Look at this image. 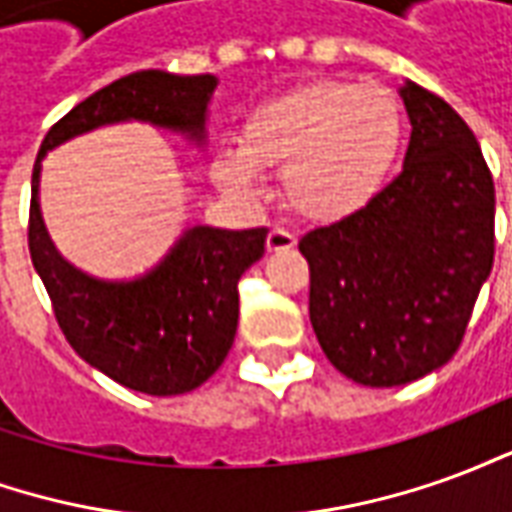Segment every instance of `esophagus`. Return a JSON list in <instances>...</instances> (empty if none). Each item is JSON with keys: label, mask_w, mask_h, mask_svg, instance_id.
<instances>
[{"label": "esophagus", "mask_w": 512, "mask_h": 512, "mask_svg": "<svg viewBox=\"0 0 512 512\" xmlns=\"http://www.w3.org/2000/svg\"><path fill=\"white\" fill-rule=\"evenodd\" d=\"M268 252H285V249H293L296 246V235L288 233V230H282V227H274L266 238Z\"/></svg>", "instance_id": "esophagus-1"}]
</instances>
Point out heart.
<instances>
[{
  "label": "heart",
  "instance_id": "heart-1",
  "mask_svg": "<svg viewBox=\"0 0 512 512\" xmlns=\"http://www.w3.org/2000/svg\"><path fill=\"white\" fill-rule=\"evenodd\" d=\"M403 117L395 95L354 82H312L246 115L238 145L219 147L211 172L235 194L282 167V194L312 222H340L376 197L395 167Z\"/></svg>",
  "mask_w": 512,
  "mask_h": 512
}]
</instances>
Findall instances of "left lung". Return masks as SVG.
Listing matches in <instances>:
<instances>
[{"label": "left lung", "mask_w": 512, "mask_h": 512, "mask_svg": "<svg viewBox=\"0 0 512 512\" xmlns=\"http://www.w3.org/2000/svg\"><path fill=\"white\" fill-rule=\"evenodd\" d=\"M403 172L348 219L299 241L323 354L362 386H403L458 351L494 266V178L472 128L414 82Z\"/></svg>", "instance_id": "8db88e82"}]
</instances>
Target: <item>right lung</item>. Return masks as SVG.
Masks as SVG:
<instances>
[{
  "mask_svg": "<svg viewBox=\"0 0 512 512\" xmlns=\"http://www.w3.org/2000/svg\"><path fill=\"white\" fill-rule=\"evenodd\" d=\"M219 79L139 71L106 84L51 128L32 169L29 252L73 351L117 384L145 395L191 392L222 367L238 329V279L266 252V227H186L156 266L104 279L73 266L40 211L43 158L76 136L145 123L208 145V106Z\"/></svg>",
  "mask_w": 512,
  "mask_h": 512,
  "instance_id": "right-lung-1",
  "label": "right lung"
}]
</instances>
